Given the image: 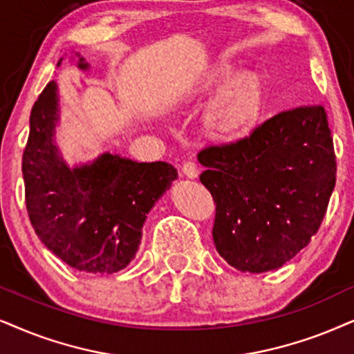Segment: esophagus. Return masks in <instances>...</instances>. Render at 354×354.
<instances>
[{
  "mask_svg": "<svg viewBox=\"0 0 354 354\" xmlns=\"http://www.w3.org/2000/svg\"><path fill=\"white\" fill-rule=\"evenodd\" d=\"M181 171H183V174H185L186 178H191V180H194V178L199 176V168H198V165H196L194 162L183 163Z\"/></svg>",
  "mask_w": 354,
  "mask_h": 354,
  "instance_id": "obj_1",
  "label": "esophagus"
}]
</instances>
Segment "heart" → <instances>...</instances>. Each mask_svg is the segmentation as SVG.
<instances>
[{
    "label": "heart",
    "mask_w": 354,
    "mask_h": 354,
    "mask_svg": "<svg viewBox=\"0 0 354 354\" xmlns=\"http://www.w3.org/2000/svg\"><path fill=\"white\" fill-rule=\"evenodd\" d=\"M205 89L221 93L205 114L209 131L223 140L247 136L265 109V88L254 73H240L229 65H221L210 73Z\"/></svg>",
    "instance_id": "obj_1"
}]
</instances>
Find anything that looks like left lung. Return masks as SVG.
I'll use <instances>...</instances> for the list:
<instances>
[{
	"label": "left lung",
	"mask_w": 354,
	"mask_h": 354,
	"mask_svg": "<svg viewBox=\"0 0 354 354\" xmlns=\"http://www.w3.org/2000/svg\"><path fill=\"white\" fill-rule=\"evenodd\" d=\"M199 180L216 203L214 243L239 271L281 268L324 221L337 160L322 106L283 111L252 136L201 150Z\"/></svg>",
	"instance_id": "1"
}]
</instances>
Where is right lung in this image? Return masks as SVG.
Segmentation results:
<instances>
[{
	"label": "right lung",
	"mask_w": 354,
	"mask_h": 354,
	"mask_svg": "<svg viewBox=\"0 0 354 354\" xmlns=\"http://www.w3.org/2000/svg\"><path fill=\"white\" fill-rule=\"evenodd\" d=\"M75 57L80 70L89 68L80 53ZM58 113V86L50 82L30 111L22 155L30 223L40 241L68 266L113 274L136 258L147 216L178 171L169 163H138L111 151L70 167L55 142Z\"/></svg>",
	"instance_id": "1"
}]
</instances>
